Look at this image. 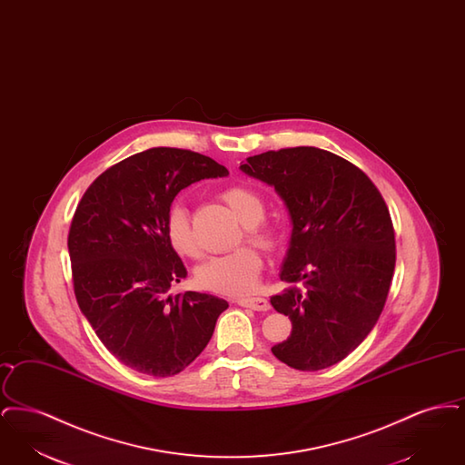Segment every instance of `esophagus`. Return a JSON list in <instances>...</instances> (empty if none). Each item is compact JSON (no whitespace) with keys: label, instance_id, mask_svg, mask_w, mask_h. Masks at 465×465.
Returning a JSON list of instances; mask_svg holds the SVG:
<instances>
[{"label":"esophagus","instance_id":"esophagus-1","mask_svg":"<svg viewBox=\"0 0 465 465\" xmlns=\"http://www.w3.org/2000/svg\"><path fill=\"white\" fill-rule=\"evenodd\" d=\"M237 303H239L241 307H245V309L258 310V312H266V310H270V303H268V300H265V298H260V296H256V298H239V300H237Z\"/></svg>","mask_w":465,"mask_h":465}]
</instances>
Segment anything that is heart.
<instances>
[{
	"instance_id": "b5f03b06",
	"label": "heart",
	"mask_w": 465,
	"mask_h": 465,
	"mask_svg": "<svg viewBox=\"0 0 465 465\" xmlns=\"http://www.w3.org/2000/svg\"><path fill=\"white\" fill-rule=\"evenodd\" d=\"M222 199L245 224V239L263 251H275L281 243V232L272 222L263 218V199L242 184L226 186ZM165 239L171 249L190 260L200 256L199 245L193 239L190 214L183 203H176L165 216ZM263 270L260 252L251 245H241L230 252L211 258L197 270L200 286L218 294H243L256 288Z\"/></svg>"
}]
</instances>
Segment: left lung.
<instances>
[{
  "mask_svg": "<svg viewBox=\"0 0 465 465\" xmlns=\"http://www.w3.org/2000/svg\"><path fill=\"white\" fill-rule=\"evenodd\" d=\"M245 174L275 188L292 222L272 307L292 330L273 355L300 371L345 359L385 307L396 266L394 224L373 181L331 152L296 146L249 156Z\"/></svg>",
  "mask_w": 465,
  "mask_h": 465,
  "instance_id": "obj_1",
  "label": "left lung"
}]
</instances>
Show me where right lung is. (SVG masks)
<instances>
[{
    "instance_id": "1",
    "label": "right lung",
    "mask_w": 465,
    "mask_h": 465,
    "mask_svg": "<svg viewBox=\"0 0 465 465\" xmlns=\"http://www.w3.org/2000/svg\"><path fill=\"white\" fill-rule=\"evenodd\" d=\"M226 174L209 156L150 148L95 177L74 211L67 249L78 307L111 354L143 375L183 371L228 309L213 294H169L188 272L165 239L177 193Z\"/></svg>"
}]
</instances>
